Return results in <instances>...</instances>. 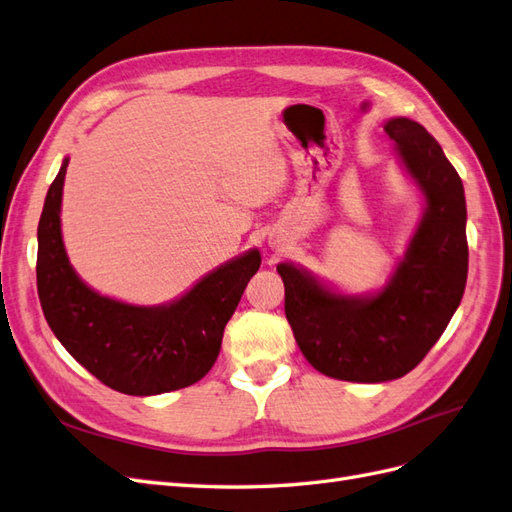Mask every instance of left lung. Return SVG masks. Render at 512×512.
Returning a JSON list of instances; mask_svg holds the SVG:
<instances>
[{
  "mask_svg": "<svg viewBox=\"0 0 512 512\" xmlns=\"http://www.w3.org/2000/svg\"><path fill=\"white\" fill-rule=\"evenodd\" d=\"M384 130L427 197L388 287L373 298H345L294 266L276 268L300 352L319 373L345 382H388L418 367L455 315L467 281V212L457 169L418 122L394 118Z\"/></svg>",
  "mask_w": 512,
  "mask_h": 512,
  "instance_id": "left-lung-1",
  "label": "left lung"
}]
</instances>
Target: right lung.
Masks as SVG:
<instances>
[{"label":"right lung","instance_id":"1","mask_svg":"<svg viewBox=\"0 0 512 512\" xmlns=\"http://www.w3.org/2000/svg\"><path fill=\"white\" fill-rule=\"evenodd\" d=\"M68 160L38 223L36 281L42 313L66 352L102 384L133 397L191 386L221 352L227 321L259 270V251L229 261L169 306H130L98 296L70 268L60 206Z\"/></svg>","mask_w":512,"mask_h":512}]
</instances>
